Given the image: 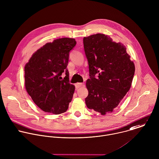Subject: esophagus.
Instances as JSON below:
<instances>
[{"label":"esophagus","instance_id":"esophagus-1","mask_svg":"<svg viewBox=\"0 0 159 159\" xmlns=\"http://www.w3.org/2000/svg\"><path fill=\"white\" fill-rule=\"evenodd\" d=\"M84 86V83H77L75 84V87L77 89H79V88H80V87H82Z\"/></svg>","mask_w":159,"mask_h":159}]
</instances>
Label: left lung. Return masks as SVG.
Wrapping results in <instances>:
<instances>
[{
    "label": "left lung",
    "mask_w": 159,
    "mask_h": 159,
    "mask_svg": "<svg viewBox=\"0 0 159 159\" xmlns=\"http://www.w3.org/2000/svg\"><path fill=\"white\" fill-rule=\"evenodd\" d=\"M112 40L100 33L83 39L90 76L86 82L89 95L85 103L102 115L118 107L130 89L135 72L126 47Z\"/></svg>",
    "instance_id": "8db88e82"
}]
</instances>
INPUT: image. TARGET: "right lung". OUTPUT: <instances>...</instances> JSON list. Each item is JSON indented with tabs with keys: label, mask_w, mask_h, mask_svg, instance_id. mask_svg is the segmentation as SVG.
Returning <instances> with one entry per match:
<instances>
[{
	"label": "right lung",
	"mask_w": 159,
	"mask_h": 159,
	"mask_svg": "<svg viewBox=\"0 0 159 159\" xmlns=\"http://www.w3.org/2000/svg\"><path fill=\"white\" fill-rule=\"evenodd\" d=\"M76 44L74 38H62L38 49L25 66V85L34 103L44 112H66L75 86L69 83L67 66L69 52ZM65 72V77H60Z\"/></svg>",
	"instance_id": "add662e5"
}]
</instances>
